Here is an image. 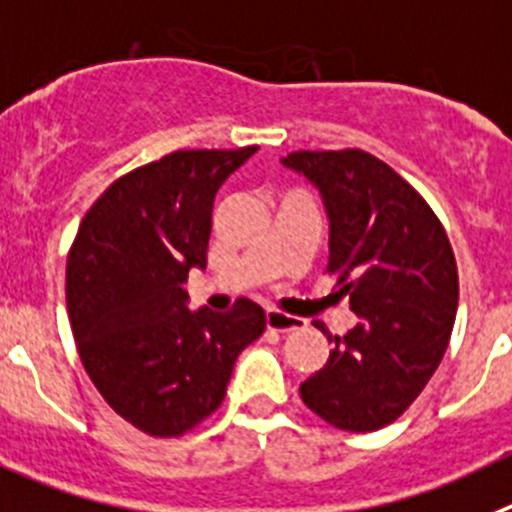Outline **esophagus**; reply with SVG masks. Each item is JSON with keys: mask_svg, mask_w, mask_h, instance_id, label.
Listing matches in <instances>:
<instances>
[{"mask_svg": "<svg viewBox=\"0 0 512 512\" xmlns=\"http://www.w3.org/2000/svg\"><path fill=\"white\" fill-rule=\"evenodd\" d=\"M308 321L298 319V316H290V313H280V311H267V329L270 331H293V329H303Z\"/></svg>", "mask_w": 512, "mask_h": 512, "instance_id": "1", "label": "esophagus"}]
</instances>
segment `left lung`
<instances>
[{"instance_id":"left-lung-1","label":"left lung","mask_w":512,"mask_h":512,"mask_svg":"<svg viewBox=\"0 0 512 512\" xmlns=\"http://www.w3.org/2000/svg\"><path fill=\"white\" fill-rule=\"evenodd\" d=\"M329 219V273L357 326L331 336L329 362L301 398L342 431H377L418 398L439 367L459 301L457 260L431 206L390 165L362 150L290 153ZM321 331L324 324H316Z\"/></svg>"}]
</instances>
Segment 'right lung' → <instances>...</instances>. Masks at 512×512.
<instances>
[{
    "instance_id": "add662e5",
    "label": "right lung",
    "mask_w": 512,
    "mask_h": 512,
    "mask_svg": "<svg viewBox=\"0 0 512 512\" xmlns=\"http://www.w3.org/2000/svg\"><path fill=\"white\" fill-rule=\"evenodd\" d=\"M257 147L178 150L101 193L68 255L66 298L78 354L104 400L150 436H181L222 405L239 352L265 311L188 308L206 267L211 206Z\"/></svg>"
}]
</instances>
